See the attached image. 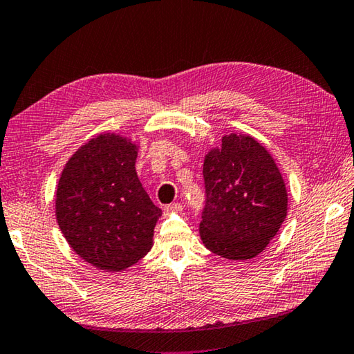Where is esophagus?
Masks as SVG:
<instances>
[{
    "label": "esophagus",
    "instance_id": "1",
    "mask_svg": "<svg viewBox=\"0 0 354 354\" xmlns=\"http://www.w3.org/2000/svg\"><path fill=\"white\" fill-rule=\"evenodd\" d=\"M179 210H181V204H178V203L167 204L165 207H164V214L165 215H170V214H173V212H179Z\"/></svg>",
    "mask_w": 354,
    "mask_h": 354
}]
</instances>
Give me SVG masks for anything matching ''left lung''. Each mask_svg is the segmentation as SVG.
Masks as SVG:
<instances>
[{
  "label": "left lung",
  "instance_id": "8db88e82",
  "mask_svg": "<svg viewBox=\"0 0 354 354\" xmlns=\"http://www.w3.org/2000/svg\"><path fill=\"white\" fill-rule=\"evenodd\" d=\"M203 175L204 246L227 260L261 254L288 214L286 185L271 153L249 134H224L205 155Z\"/></svg>",
  "mask_w": 354,
  "mask_h": 354
}]
</instances>
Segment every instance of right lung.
Masks as SVG:
<instances>
[{"label":"right lung","instance_id":"right-lung-1","mask_svg":"<svg viewBox=\"0 0 354 354\" xmlns=\"http://www.w3.org/2000/svg\"><path fill=\"white\" fill-rule=\"evenodd\" d=\"M139 145L100 133L82 145L55 192V216L71 249L91 266L120 272L150 252L162 210L136 173Z\"/></svg>","mask_w":354,"mask_h":354}]
</instances>
